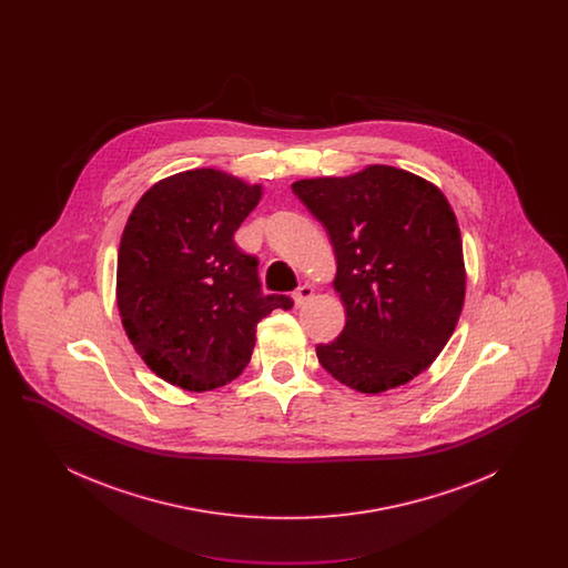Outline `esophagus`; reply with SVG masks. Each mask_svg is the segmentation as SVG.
<instances>
[{
    "label": "esophagus",
    "mask_w": 568,
    "mask_h": 568,
    "mask_svg": "<svg viewBox=\"0 0 568 568\" xmlns=\"http://www.w3.org/2000/svg\"><path fill=\"white\" fill-rule=\"evenodd\" d=\"M313 296H315V290H313L311 285H302L300 290H296V294H294V304L300 308V306H304Z\"/></svg>",
    "instance_id": "obj_1"
}]
</instances>
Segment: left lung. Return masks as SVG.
<instances>
[{
  "instance_id": "left-lung-1",
  "label": "left lung",
  "mask_w": 568,
  "mask_h": 568,
  "mask_svg": "<svg viewBox=\"0 0 568 568\" xmlns=\"http://www.w3.org/2000/svg\"><path fill=\"white\" fill-rule=\"evenodd\" d=\"M336 253L343 334L317 345L325 371L362 394L422 375L452 338L466 294L458 219L434 183L373 163L292 185Z\"/></svg>"
}]
</instances>
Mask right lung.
<instances>
[{
  "mask_svg": "<svg viewBox=\"0 0 568 568\" xmlns=\"http://www.w3.org/2000/svg\"><path fill=\"white\" fill-rule=\"evenodd\" d=\"M264 187L197 168L158 181L123 227L116 306L135 353L158 377L209 392L239 377L255 347L257 324L287 296H264L257 257L234 234Z\"/></svg>",
  "mask_w": 568,
  "mask_h": 568,
  "instance_id": "obj_1",
  "label": "right lung"
}]
</instances>
